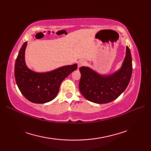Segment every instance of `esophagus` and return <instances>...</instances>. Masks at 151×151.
<instances>
[{
	"label": "esophagus",
	"mask_w": 151,
	"mask_h": 151,
	"mask_svg": "<svg viewBox=\"0 0 151 151\" xmlns=\"http://www.w3.org/2000/svg\"><path fill=\"white\" fill-rule=\"evenodd\" d=\"M86 61L84 60H80L78 61V67L80 68V67L86 64Z\"/></svg>",
	"instance_id": "obj_1"
}]
</instances>
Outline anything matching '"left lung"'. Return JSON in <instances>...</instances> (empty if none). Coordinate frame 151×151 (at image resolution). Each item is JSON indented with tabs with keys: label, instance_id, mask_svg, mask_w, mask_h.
Returning <instances> with one entry per match:
<instances>
[{
	"label": "left lung",
	"instance_id": "8db88e82",
	"mask_svg": "<svg viewBox=\"0 0 151 151\" xmlns=\"http://www.w3.org/2000/svg\"><path fill=\"white\" fill-rule=\"evenodd\" d=\"M81 78L79 89L87 100L97 104H105L116 99L123 93L130 81L132 72V56L129 47L121 67L108 75H102L89 67L79 69Z\"/></svg>",
	"mask_w": 151,
	"mask_h": 151
}]
</instances>
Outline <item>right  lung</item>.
<instances>
[{"mask_svg":"<svg viewBox=\"0 0 151 151\" xmlns=\"http://www.w3.org/2000/svg\"><path fill=\"white\" fill-rule=\"evenodd\" d=\"M27 41L19 50L15 64V78L17 85L24 97L37 104L50 102L58 93L61 83L70 73L77 68V64L64 65L50 71L39 73L27 67L25 50Z\"/></svg>","mask_w":151,"mask_h":151,"instance_id":"add662e5","label":"right lung"}]
</instances>
